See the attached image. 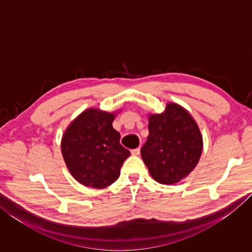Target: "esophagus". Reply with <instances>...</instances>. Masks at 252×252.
Listing matches in <instances>:
<instances>
[{"label": "esophagus", "mask_w": 252, "mask_h": 252, "mask_svg": "<svg viewBox=\"0 0 252 252\" xmlns=\"http://www.w3.org/2000/svg\"><path fill=\"white\" fill-rule=\"evenodd\" d=\"M131 155H132V156H139V155H140V148L133 149V150L131 151Z\"/></svg>", "instance_id": "esophagus-1"}]
</instances>
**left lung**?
<instances>
[{
	"instance_id": "left-lung-1",
	"label": "left lung",
	"mask_w": 252,
	"mask_h": 252,
	"mask_svg": "<svg viewBox=\"0 0 252 252\" xmlns=\"http://www.w3.org/2000/svg\"><path fill=\"white\" fill-rule=\"evenodd\" d=\"M149 135L141 157L149 172L162 185L186 178L201 157L202 135L194 119L177 103H168L164 112L149 116Z\"/></svg>"
}]
</instances>
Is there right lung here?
Segmentation results:
<instances>
[{"label": "right lung", "mask_w": 252, "mask_h": 252, "mask_svg": "<svg viewBox=\"0 0 252 252\" xmlns=\"http://www.w3.org/2000/svg\"><path fill=\"white\" fill-rule=\"evenodd\" d=\"M116 113L88 109L76 117L62 136V156L70 173L85 187L103 189L120 176L130 151L113 129Z\"/></svg>", "instance_id": "right-lung-1"}]
</instances>
